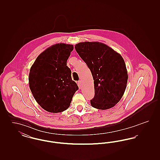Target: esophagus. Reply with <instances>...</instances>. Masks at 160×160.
<instances>
[{
	"mask_svg": "<svg viewBox=\"0 0 160 160\" xmlns=\"http://www.w3.org/2000/svg\"><path fill=\"white\" fill-rule=\"evenodd\" d=\"M77 84H78V88L80 89V88H82V82H81L80 80L78 81V82H77Z\"/></svg>",
	"mask_w": 160,
	"mask_h": 160,
	"instance_id": "obj_1",
	"label": "esophagus"
}]
</instances>
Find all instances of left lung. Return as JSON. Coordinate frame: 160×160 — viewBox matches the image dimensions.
Listing matches in <instances>:
<instances>
[{
	"mask_svg": "<svg viewBox=\"0 0 160 160\" xmlns=\"http://www.w3.org/2000/svg\"><path fill=\"white\" fill-rule=\"evenodd\" d=\"M77 53L87 64L93 78L95 96L92 106L100 110L110 108L122 98L128 81V72L122 56L99 42L76 44Z\"/></svg>",
	"mask_w": 160,
	"mask_h": 160,
	"instance_id": "left-lung-1",
	"label": "left lung"
}]
</instances>
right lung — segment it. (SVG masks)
Instances as JSON below:
<instances>
[{
  "instance_id": "add662e5",
  "label": "right lung",
  "mask_w": 160,
  "mask_h": 160,
  "mask_svg": "<svg viewBox=\"0 0 160 160\" xmlns=\"http://www.w3.org/2000/svg\"><path fill=\"white\" fill-rule=\"evenodd\" d=\"M73 49L71 44L53 45L40 54L31 67L30 89L38 104L48 112L66 110L78 89L67 66Z\"/></svg>"
}]
</instances>
